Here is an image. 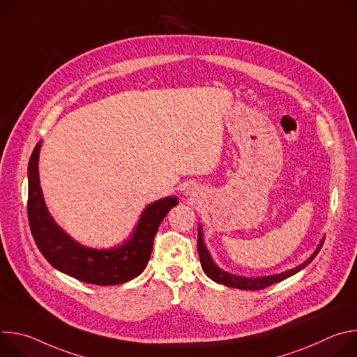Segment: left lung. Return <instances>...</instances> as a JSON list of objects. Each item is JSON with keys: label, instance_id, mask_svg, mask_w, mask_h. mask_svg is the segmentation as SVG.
I'll return each mask as SVG.
<instances>
[{"label": "left lung", "instance_id": "8db88e82", "mask_svg": "<svg viewBox=\"0 0 357 357\" xmlns=\"http://www.w3.org/2000/svg\"><path fill=\"white\" fill-rule=\"evenodd\" d=\"M324 241H325V237H322L318 247L311 254V257L308 260H305L302 264H299V266H296L291 270H287V271L278 273V274H273V275H264V277H243V275H236V274H231L229 271L222 270L213 261L211 252H209V250L205 244V238H203L202 226L199 225V227H197V251H199V259H200V264H202L203 271H205V274L211 280H213L215 282L230 287V288H238V289H264V288H267L273 284H277V282L299 273L301 270H303L317 257V254L322 248Z\"/></svg>", "mask_w": 357, "mask_h": 357}]
</instances>
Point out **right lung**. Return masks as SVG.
<instances>
[{"instance_id": "right-lung-1", "label": "right lung", "mask_w": 357, "mask_h": 357, "mask_svg": "<svg viewBox=\"0 0 357 357\" xmlns=\"http://www.w3.org/2000/svg\"><path fill=\"white\" fill-rule=\"evenodd\" d=\"M39 141L28 164V219L32 236L47 263L61 273L94 285H117L138 277L148 264L158 227L178 205L176 196L149 203L131 234L120 245L91 248L72 238L49 213L39 181Z\"/></svg>"}]
</instances>
